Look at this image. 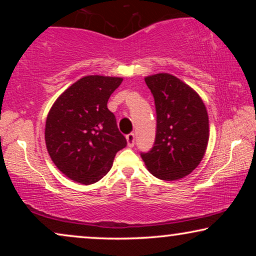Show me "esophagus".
Here are the masks:
<instances>
[{
	"instance_id": "obj_1",
	"label": "esophagus",
	"mask_w": 256,
	"mask_h": 256,
	"mask_svg": "<svg viewBox=\"0 0 256 256\" xmlns=\"http://www.w3.org/2000/svg\"><path fill=\"white\" fill-rule=\"evenodd\" d=\"M126 140H127V143H128V146H130L132 148L135 144V134L134 132H130V134H128L126 136Z\"/></svg>"
}]
</instances>
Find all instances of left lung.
I'll return each instance as SVG.
<instances>
[{
	"instance_id": "1",
	"label": "left lung",
	"mask_w": 256,
	"mask_h": 256,
	"mask_svg": "<svg viewBox=\"0 0 256 256\" xmlns=\"http://www.w3.org/2000/svg\"><path fill=\"white\" fill-rule=\"evenodd\" d=\"M155 99V144L141 157L146 169L162 180L190 174L202 162L208 143V115L202 98L169 73L144 78Z\"/></svg>"
}]
</instances>
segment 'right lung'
Masks as SVG:
<instances>
[{"label":"right lung","mask_w":256,"mask_h":256,"mask_svg":"<svg viewBox=\"0 0 256 256\" xmlns=\"http://www.w3.org/2000/svg\"><path fill=\"white\" fill-rule=\"evenodd\" d=\"M122 78L86 76L72 84L52 104L45 124V143L52 162L76 183H96L110 170L118 150L127 146L116 118L107 108Z\"/></svg>","instance_id":"1"}]
</instances>
